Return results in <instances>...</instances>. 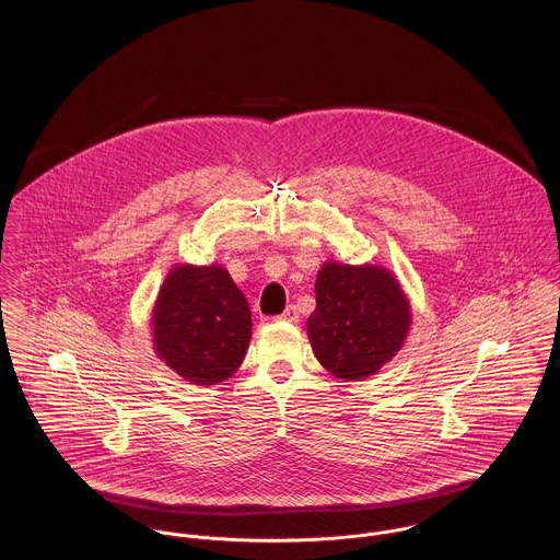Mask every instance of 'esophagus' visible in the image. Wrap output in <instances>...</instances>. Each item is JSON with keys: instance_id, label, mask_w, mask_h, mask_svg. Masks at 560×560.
Here are the masks:
<instances>
[{"instance_id": "obj_1", "label": "esophagus", "mask_w": 560, "mask_h": 560, "mask_svg": "<svg viewBox=\"0 0 560 560\" xmlns=\"http://www.w3.org/2000/svg\"><path fill=\"white\" fill-rule=\"evenodd\" d=\"M278 319L291 320V323H293V320L300 319V313H298V308H295V306H287V308H284V313H282V315H278Z\"/></svg>"}]
</instances>
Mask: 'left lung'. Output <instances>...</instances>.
I'll use <instances>...</instances> for the list:
<instances>
[{
  "label": "left lung",
  "instance_id": "left-lung-1",
  "mask_svg": "<svg viewBox=\"0 0 560 560\" xmlns=\"http://www.w3.org/2000/svg\"><path fill=\"white\" fill-rule=\"evenodd\" d=\"M308 336L320 364L340 380L377 373L402 345L409 302L384 267L327 262L315 284Z\"/></svg>",
  "mask_w": 560,
  "mask_h": 560
}]
</instances>
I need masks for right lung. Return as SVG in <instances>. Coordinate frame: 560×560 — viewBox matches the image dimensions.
Here are the masks:
<instances>
[{
	"label": "right lung",
	"instance_id": "obj_1",
	"mask_svg": "<svg viewBox=\"0 0 560 560\" xmlns=\"http://www.w3.org/2000/svg\"><path fill=\"white\" fill-rule=\"evenodd\" d=\"M153 331L158 355L170 369L196 386H213L240 369L252 315L226 269L185 265L161 287Z\"/></svg>",
	"mask_w": 560,
	"mask_h": 560
}]
</instances>
